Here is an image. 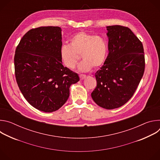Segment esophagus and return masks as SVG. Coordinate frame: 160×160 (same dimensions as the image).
<instances>
[{
  "mask_svg": "<svg viewBox=\"0 0 160 160\" xmlns=\"http://www.w3.org/2000/svg\"><path fill=\"white\" fill-rule=\"evenodd\" d=\"M79 77H80V78L81 80H83V79H84L86 77V75H83V74H80V75H79Z\"/></svg>",
  "mask_w": 160,
  "mask_h": 160,
  "instance_id": "34e87169",
  "label": "esophagus"
}]
</instances>
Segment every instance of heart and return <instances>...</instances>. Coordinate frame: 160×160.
Instances as JSON below:
<instances>
[{
    "mask_svg": "<svg viewBox=\"0 0 160 160\" xmlns=\"http://www.w3.org/2000/svg\"><path fill=\"white\" fill-rule=\"evenodd\" d=\"M108 42L100 36L81 31L70 39V45L63 44L59 49V58L66 67L73 69L80 59L83 60L78 65L80 72H88L92 67L101 66L108 54Z\"/></svg>",
    "mask_w": 160,
    "mask_h": 160,
    "instance_id": "1",
    "label": "heart"
}]
</instances>
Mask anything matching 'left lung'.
Returning <instances> with one entry per match:
<instances>
[{
    "mask_svg": "<svg viewBox=\"0 0 160 160\" xmlns=\"http://www.w3.org/2000/svg\"><path fill=\"white\" fill-rule=\"evenodd\" d=\"M109 54L95 73L97 86L91 96L99 106L121 107L133 96L145 70L143 45L127 27H107Z\"/></svg>",
    "mask_w": 160,
    "mask_h": 160,
    "instance_id": "left-lung-1",
    "label": "left lung"
}]
</instances>
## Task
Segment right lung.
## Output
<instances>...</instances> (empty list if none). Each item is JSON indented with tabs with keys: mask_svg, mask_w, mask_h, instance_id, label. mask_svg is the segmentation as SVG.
<instances>
[{
	"mask_svg": "<svg viewBox=\"0 0 160 160\" xmlns=\"http://www.w3.org/2000/svg\"><path fill=\"white\" fill-rule=\"evenodd\" d=\"M61 39L60 27L35 28L24 35L15 51L19 90L32 106L47 112L59 109L69 98L71 85L80 80L61 61Z\"/></svg>",
	"mask_w": 160,
	"mask_h": 160,
	"instance_id": "1",
	"label": "right lung"
}]
</instances>
